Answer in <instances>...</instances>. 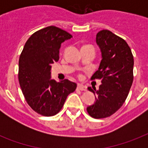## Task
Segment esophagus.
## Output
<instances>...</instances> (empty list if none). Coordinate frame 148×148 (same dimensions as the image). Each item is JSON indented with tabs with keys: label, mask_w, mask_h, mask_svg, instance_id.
<instances>
[{
	"label": "esophagus",
	"mask_w": 148,
	"mask_h": 148,
	"mask_svg": "<svg viewBox=\"0 0 148 148\" xmlns=\"http://www.w3.org/2000/svg\"><path fill=\"white\" fill-rule=\"evenodd\" d=\"M77 88H78L79 90H87V88H86V86L83 85V84H77Z\"/></svg>",
	"instance_id": "1"
}]
</instances>
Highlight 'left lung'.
I'll return each mask as SVG.
<instances>
[{"instance_id": "left-lung-1", "label": "left lung", "mask_w": 148, "mask_h": 148, "mask_svg": "<svg viewBox=\"0 0 148 148\" xmlns=\"http://www.w3.org/2000/svg\"><path fill=\"white\" fill-rule=\"evenodd\" d=\"M101 60L91 79H101L98 90L88 87L94 93L95 103L87 108L94 118H103L114 114L126 100L133 83L134 58L124 39L108 30L96 35Z\"/></svg>"}]
</instances>
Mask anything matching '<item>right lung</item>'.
Listing matches in <instances>:
<instances>
[{
    "label": "right lung",
    "mask_w": 148,
    "mask_h": 148,
    "mask_svg": "<svg viewBox=\"0 0 148 148\" xmlns=\"http://www.w3.org/2000/svg\"><path fill=\"white\" fill-rule=\"evenodd\" d=\"M71 34L54 26L34 33L25 43L19 58L18 80L29 106L44 116H53L63 108L77 84L67 79H51V64L59 60L61 44Z\"/></svg>",
    "instance_id": "right-lung-1"
}]
</instances>
